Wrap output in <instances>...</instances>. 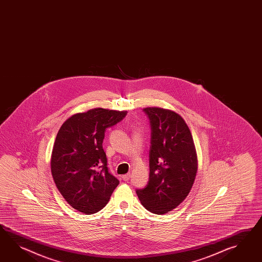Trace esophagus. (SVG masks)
I'll list each match as a JSON object with an SVG mask.
<instances>
[{"label": "esophagus", "mask_w": 262, "mask_h": 262, "mask_svg": "<svg viewBox=\"0 0 262 262\" xmlns=\"http://www.w3.org/2000/svg\"><path fill=\"white\" fill-rule=\"evenodd\" d=\"M129 178H130V174H129V173H128V174H125V175H123V176H122V179H123L124 181H126V182L128 181Z\"/></svg>", "instance_id": "esophagus-1"}]
</instances>
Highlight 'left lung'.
Instances as JSON below:
<instances>
[{
  "mask_svg": "<svg viewBox=\"0 0 262 262\" xmlns=\"http://www.w3.org/2000/svg\"><path fill=\"white\" fill-rule=\"evenodd\" d=\"M151 140L149 180L137 189L141 204L154 214H166L184 202L198 170L197 152L184 118L171 110L147 107Z\"/></svg>",
  "mask_w": 262,
  "mask_h": 262,
  "instance_id": "left-lung-1",
  "label": "left lung"
}]
</instances>
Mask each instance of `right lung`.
Masks as SVG:
<instances>
[{
  "instance_id": "add662e5",
  "label": "right lung",
  "mask_w": 262,
  "mask_h": 262,
  "mask_svg": "<svg viewBox=\"0 0 262 262\" xmlns=\"http://www.w3.org/2000/svg\"><path fill=\"white\" fill-rule=\"evenodd\" d=\"M127 111L96 108L72 115L58 130L51 172L58 191L76 210L91 215L108 204L119 181L108 172L102 147L105 130Z\"/></svg>"
}]
</instances>
